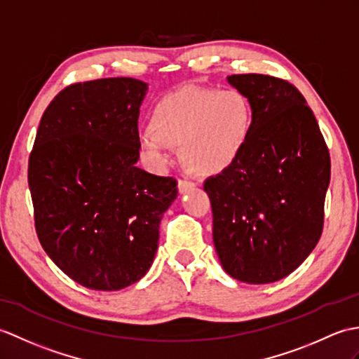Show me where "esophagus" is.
Segmentation results:
<instances>
[{"instance_id": "esophagus-1", "label": "esophagus", "mask_w": 359, "mask_h": 359, "mask_svg": "<svg viewBox=\"0 0 359 359\" xmlns=\"http://www.w3.org/2000/svg\"><path fill=\"white\" fill-rule=\"evenodd\" d=\"M177 188H179L180 194H187V193H191V191L196 189V183L188 182V180H179Z\"/></svg>"}]
</instances>
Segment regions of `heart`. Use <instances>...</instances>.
Returning <instances> with one entry per match:
<instances>
[{
	"label": "heart",
	"instance_id": "obj_1",
	"mask_svg": "<svg viewBox=\"0 0 359 359\" xmlns=\"http://www.w3.org/2000/svg\"><path fill=\"white\" fill-rule=\"evenodd\" d=\"M252 105L237 90L183 87L162 96L139 135L142 156L162 171L180 145L182 161L198 176L228 171L243 154L252 131Z\"/></svg>",
	"mask_w": 359,
	"mask_h": 359
}]
</instances>
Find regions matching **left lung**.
<instances>
[{
  "instance_id": "1",
  "label": "left lung",
  "mask_w": 359,
  "mask_h": 359,
  "mask_svg": "<svg viewBox=\"0 0 359 359\" xmlns=\"http://www.w3.org/2000/svg\"><path fill=\"white\" fill-rule=\"evenodd\" d=\"M252 105V131L234 166L205 182L224 272L248 285L287 277L318 243L330 157L303 95L268 74H232Z\"/></svg>"
}]
</instances>
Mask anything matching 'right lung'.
<instances>
[{
    "mask_svg": "<svg viewBox=\"0 0 359 359\" xmlns=\"http://www.w3.org/2000/svg\"><path fill=\"white\" fill-rule=\"evenodd\" d=\"M148 84L79 82L39 122L29 159L36 234L65 275L93 290L135 285L151 268L177 182L136 166L139 108Z\"/></svg>",
    "mask_w": 359,
    "mask_h": 359,
    "instance_id": "1",
    "label": "right lung"
}]
</instances>
